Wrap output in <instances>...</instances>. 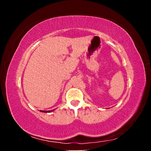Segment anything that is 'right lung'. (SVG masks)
Segmentation results:
<instances>
[{"mask_svg": "<svg viewBox=\"0 0 151 151\" xmlns=\"http://www.w3.org/2000/svg\"><path fill=\"white\" fill-rule=\"evenodd\" d=\"M51 111H53V110H51ZM41 112H44V113H48V112H51V111H40Z\"/></svg>", "mask_w": 151, "mask_h": 151, "instance_id": "1", "label": "right lung"}]
</instances>
